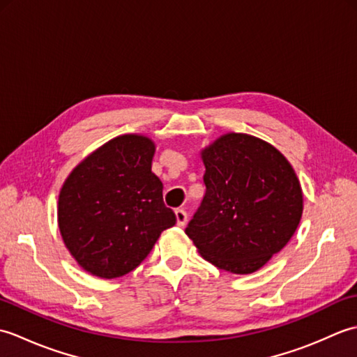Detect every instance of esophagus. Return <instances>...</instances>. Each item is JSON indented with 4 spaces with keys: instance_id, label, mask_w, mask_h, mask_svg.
I'll use <instances>...</instances> for the list:
<instances>
[{
    "instance_id": "esophagus-1",
    "label": "esophagus",
    "mask_w": 357,
    "mask_h": 357,
    "mask_svg": "<svg viewBox=\"0 0 357 357\" xmlns=\"http://www.w3.org/2000/svg\"><path fill=\"white\" fill-rule=\"evenodd\" d=\"M174 216H176V224L179 227H184L187 224V213L183 208L174 210Z\"/></svg>"
}]
</instances>
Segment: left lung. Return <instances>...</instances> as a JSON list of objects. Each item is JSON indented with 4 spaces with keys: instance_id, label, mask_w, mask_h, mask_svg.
I'll return each instance as SVG.
<instances>
[{
    "instance_id": "1",
    "label": "left lung",
    "mask_w": 357,
    "mask_h": 357,
    "mask_svg": "<svg viewBox=\"0 0 357 357\" xmlns=\"http://www.w3.org/2000/svg\"><path fill=\"white\" fill-rule=\"evenodd\" d=\"M206 196L185 234L204 259L250 275L291 239L304 196L280 151L256 136L225 133L201 150Z\"/></svg>"
}]
</instances>
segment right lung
<instances>
[{"label": "right lung", "instance_id": "add662e5", "mask_svg": "<svg viewBox=\"0 0 357 357\" xmlns=\"http://www.w3.org/2000/svg\"><path fill=\"white\" fill-rule=\"evenodd\" d=\"M155 142L121 135L75 167L58 198V227L81 268L115 279L146 259L165 229L176 224L151 172Z\"/></svg>", "mask_w": 357, "mask_h": 357}]
</instances>
